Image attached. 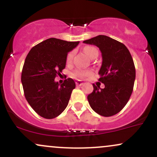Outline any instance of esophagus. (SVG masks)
<instances>
[{
    "instance_id": "1",
    "label": "esophagus",
    "mask_w": 157,
    "mask_h": 157,
    "mask_svg": "<svg viewBox=\"0 0 157 157\" xmlns=\"http://www.w3.org/2000/svg\"><path fill=\"white\" fill-rule=\"evenodd\" d=\"M83 84H84V82H82V81H81V80H77V82H76L77 86H82V85H83Z\"/></svg>"
}]
</instances>
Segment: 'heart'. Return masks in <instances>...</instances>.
<instances>
[{"label":"heart","mask_w":157,"mask_h":157,"mask_svg":"<svg viewBox=\"0 0 157 157\" xmlns=\"http://www.w3.org/2000/svg\"><path fill=\"white\" fill-rule=\"evenodd\" d=\"M84 51L86 53L89 57H91L94 55L95 54H98V51L96 48L93 47V46H86V48H84ZM74 55V52H71L68 54L67 58H66V60H67L68 63L71 62V60H72V57ZM91 72L89 70H77V71H75L73 74L74 77H77V78H85V77L89 76L91 75Z\"/></svg>","instance_id":"obj_1"}]
</instances>
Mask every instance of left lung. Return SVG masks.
I'll return each instance as SVG.
<instances>
[{
	"mask_svg": "<svg viewBox=\"0 0 157 157\" xmlns=\"http://www.w3.org/2000/svg\"><path fill=\"white\" fill-rule=\"evenodd\" d=\"M83 43L97 46L102 58L99 81L105 88L93 84L92 93L87 97L89 105L101 116L117 114L127 104L134 89L136 71L130 52L123 44L105 35H98Z\"/></svg>",
	"mask_w": 157,
	"mask_h": 157,
	"instance_id": "obj_1",
	"label": "left lung"
}]
</instances>
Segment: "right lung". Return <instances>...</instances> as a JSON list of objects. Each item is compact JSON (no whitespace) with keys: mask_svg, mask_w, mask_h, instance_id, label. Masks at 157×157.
I'll return each instance as SVG.
<instances>
[{"mask_svg":"<svg viewBox=\"0 0 157 157\" xmlns=\"http://www.w3.org/2000/svg\"><path fill=\"white\" fill-rule=\"evenodd\" d=\"M79 43L52 37L32 47L26 56L21 74L24 95L42 117H57L67 107L75 81L68 78L60 85L55 78L66 67L68 52Z\"/></svg>","mask_w":157,"mask_h":157,"instance_id":"add662e5","label":"right lung"}]
</instances>
